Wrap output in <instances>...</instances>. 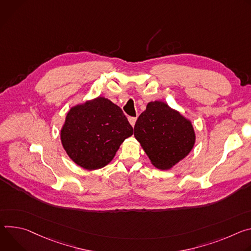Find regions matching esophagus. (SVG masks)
Instances as JSON below:
<instances>
[{
    "mask_svg": "<svg viewBox=\"0 0 251 251\" xmlns=\"http://www.w3.org/2000/svg\"><path fill=\"white\" fill-rule=\"evenodd\" d=\"M128 122L129 124L131 125V126H133L135 125V122H136V118H132V117H129L128 118Z\"/></svg>",
    "mask_w": 251,
    "mask_h": 251,
    "instance_id": "esophagus-1",
    "label": "esophagus"
}]
</instances>
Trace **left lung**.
I'll use <instances>...</instances> for the list:
<instances>
[{"instance_id": "8db88e82", "label": "left lung", "mask_w": 251, "mask_h": 251, "mask_svg": "<svg viewBox=\"0 0 251 251\" xmlns=\"http://www.w3.org/2000/svg\"><path fill=\"white\" fill-rule=\"evenodd\" d=\"M134 136L159 170L172 169L190 152L196 143L191 122L159 100L149 102L138 117Z\"/></svg>"}]
</instances>
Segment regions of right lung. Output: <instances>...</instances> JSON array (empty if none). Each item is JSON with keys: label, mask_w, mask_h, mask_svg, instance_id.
<instances>
[{"label": "right lung", "mask_w": 251, "mask_h": 251, "mask_svg": "<svg viewBox=\"0 0 251 251\" xmlns=\"http://www.w3.org/2000/svg\"><path fill=\"white\" fill-rule=\"evenodd\" d=\"M133 129L120 106L99 97L73 106L61 129L62 145L80 168L95 171L108 164Z\"/></svg>", "instance_id": "add662e5"}]
</instances>
